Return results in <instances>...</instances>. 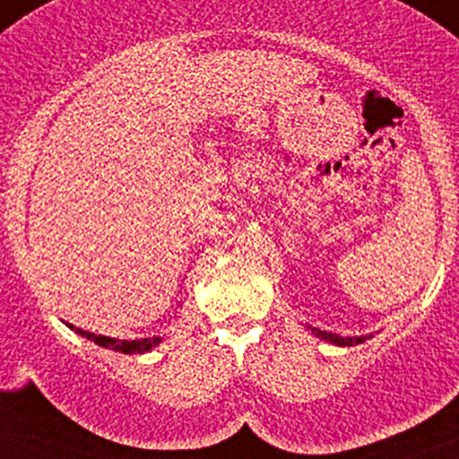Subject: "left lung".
<instances>
[{"label":"left lung","mask_w":459,"mask_h":459,"mask_svg":"<svg viewBox=\"0 0 459 459\" xmlns=\"http://www.w3.org/2000/svg\"><path fill=\"white\" fill-rule=\"evenodd\" d=\"M311 329V326H309ZM311 333L316 337H320V340L325 342H331V344H337V346H355V344H361L364 340H370L372 335H355V337H342L337 333H329V331H320V329H311Z\"/></svg>","instance_id":"left-lung-1"}]
</instances>
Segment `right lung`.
Wrapping results in <instances>:
<instances>
[{
	"instance_id": "right-lung-1",
	"label": "right lung",
	"mask_w": 459,
	"mask_h": 459,
	"mask_svg": "<svg viewBox=\"0 0 459 459\" xmlns=\"http://www.w3.org/2000/svg\"><path fill=\"white\" fill-rule=\"evenodd\" d=\"M69 329H74L75 333L87 337V340L95 342L98 346H104V349L124 352V355H137V352H148L152 351L154 346H159L163 342V337H141V340H117V337H108V335H98L91 333V331H82L75 329L74 325H67Z\"/></svg>"
}]
</instances>
